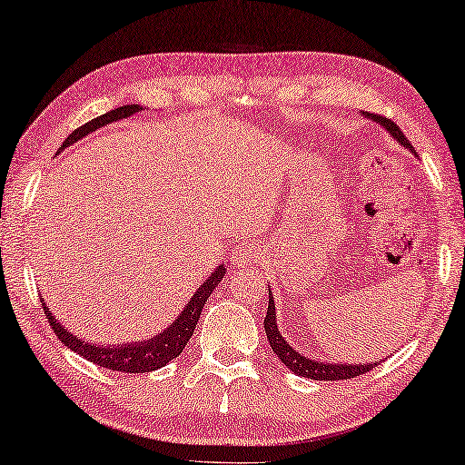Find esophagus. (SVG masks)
<instances>
[{"instance_id": "34e87169", "label": "esophagus", "mask_w": 465, "mask_h": 465, "mask_svg": "<svg viewBox=\"0 0 465 465\" xmlns=\"http://www.w3.org/2000/svg\"><path fill=\"white\" fill-rule=\"evenodd\" d=\"M259 247L253 245V242H242L237 249H232L231 259L234 265H249V263H255L259 259Z\"/></svg>"}]
</instances>
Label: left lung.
Listing matches in <instances>:
<instances>
[{
	"mask_svg": "<svg viewBox=\"0 0 465 465\" xmlns=\"http://www.w3.org/2000/svg\"><path fill=\"white\" fill-rule=\"evenodd\" d=\"M365 116H370L373 122H378L380 126H384L388 133L396 138L398 143L406 146V149L414 151L412 144L406 141L404 133L401 130V126L396 124V122H392L386 116H380V114H365ZM263 324H265V332H267V339H270V345L273 349V353L278 355L282 363L294 371L296 376L311 378V380H327V381L351 380L355 376H361V373L373 370L378 365V363H363V365H357V363L355 365H351V363H322V361L311 360V357H306L304 353L296 351V349L282 337V332L278 329V322H275V304H273L272 294H270V304H267V314H265Z\"/></svg>",
	"mask_w": 465,
	"mask_h": 465,
	"instance_id": "obj_1",
	"label": "left lung"
}]
</instances>
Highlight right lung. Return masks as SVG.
Listing matches in <instances>:
<instances>
[{
	"label": "right lung",
	"instance_id": "add662e5",
	"mask_svg": "<svg viewBox=\"0 0 465 465\" xmlns=\"http://www.w3.org/2000/svg\"><path fill=\"white\" fill-rule=\"evenodd\" d=\"M141 110H143V105L128 104V105H120V108H116V110L105 112V114H102V116L89 120L87 124L79 126L77 130H73V133L64 138L61 149H67L69 144L77 143L79 138H84L89 133H95L97 128L110 124V122L124 120ZM224 273H226L224 267L218 265L214 273L210 275V280L203 282L190 302L185 304L183 312L179 314L165 331L159 332L157 337L146 339V341H136V343H122V345L87 343V341L75 337L73 332H69L59 321L54 319L43 298H40V302H43L45 314H46L48 322H51L54 335L59 337L61 343L64 347H69L71 351H75L77 355L85 357L87 361H92L95 365H102V368H105V370L124 371V373H144V371H154V370L163 368V365H167L171 360H175V357H179V353L183 351L187 341H190L193 335L195 324H198V321H200L203 304H206V300L210 298L212 292H214L220 280H223Z\"/></svg>",
	"mask_w": 465,
	"mask_h": 465
}]
</instances>
